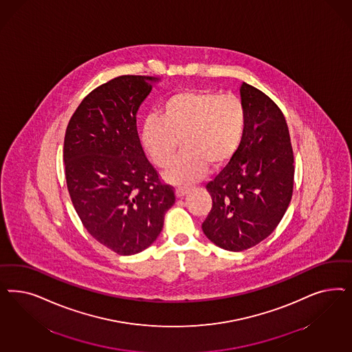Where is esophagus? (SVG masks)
Returning <instances> with one entry per match:
<instances>
[{"label": "esophagus", "mask_w": 352, "mask_h": 352, "mask_svg": "<svg viewBox=\"0 0 352 352\" xmlns=\"http://www.w3.org/2000/svg\"><path fill=\"white\" fill-rule=\"evenodd\" d=\"M189 186H186V185H182V186H177L176 188V195H177V198H182V197H184L185 194L188 193L189 192Z\"/></svg>", "instance_id": "34e87169"}]
</instances>
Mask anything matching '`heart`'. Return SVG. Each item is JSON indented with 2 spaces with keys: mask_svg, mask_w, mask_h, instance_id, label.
Returning a JSON list of instances; mask_svg holds the SVG:
<instances>
[{
  "mask_svg": "<svg viewBox=\"0 0 352 352\" xmlns=\"http://www.w3.org/2000/svg\"><path fill=\"white\" fill-rule=\"evenodd\" d=\"M246 110L234 94L179 91L163 103L160 116H148L141 140L159 168H167L182 141L185 151L166 173L175 184L199 180L207 164L219 167L232 158L245 136Z\"/></svg>",
  "mask_w": 352,
  "mask_h": 352,
  "instance_id": "heart-1",
  "label": "heart"
}]
</instances>
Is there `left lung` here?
<instances>
[{
	"instance_id": "obj_1",
	"label": "left lung",
	"mask_w": 352,
	"mask_h": 352,
	"mask_svg": "<svg viewBox=\"0 0 352 352\" xmlns=\"http://www.w3.org/2000/svg\"><path fill=\"white\" fill-rule=\"evenodd\" d=\"M245 136L236 154L206 189L212 207L202 224L206 237L228 251H243L267 239L293 195L294 155L280 107L243 82Z\"/></svg>"
}]
</instances>
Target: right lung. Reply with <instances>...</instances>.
Returning a JSON list of instances; mask_svg holds the SVG:
<instances>
[{
  "instance_id": "1",
  "label": "right lung",
  "mask_w": 352,
  "mask_h": 352,
  "mask_svg": "<svg viewBox=\"0 0 352 352\" xmlns=\"http://www.w3.org/2000/svg\"><path fill=\"white\" fill-rule=\"evenodd\" d=\"M151 76L124 75L91 91L71 116L63 160L72 204L91 237L119 255L141 252L162 232L175 204L137 132Z\"/></svg>"
}]
</instances>
